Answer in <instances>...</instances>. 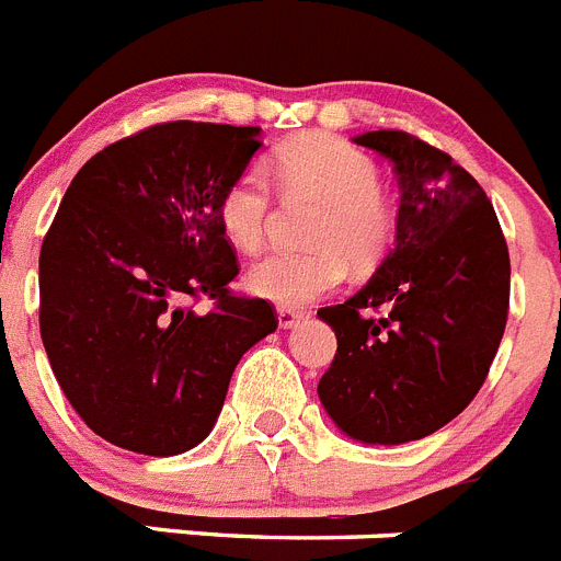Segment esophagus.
<instances>
[{"label": "esophagus", "mask_w": 561, "mask_h": 561, "mask_svg": "<svg viewBox=\"0 0 561 561\" xmlns=\"http://www.w3.org/2000/svg\"><path fill=\"white\" fill-rule=\"evenodd\" d=\"M300 320H304V312H300V309H289V306H280V309H277V327L280 329L298 327Z\"/></svg>", "instance_id": "obj_1"}]
</instances>
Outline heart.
Here are the masks:
<instances>
[{"mask_svg":"<svg viewBox=\"0 0 561 561\" xmlns=\"http://www.w3.org/2000/svg\"><path fill=\"white\" fill-rule=\"evenodd\" d=\"M275 175L286 193L323 201L312 224V249H275L247 270L243 284L261 300L304 306L337 289L354 266L380 261L394 238V213L380 193V170L352 144L309 136L277 152ZM270 181L257 167L238 172L218 201V224L234 249L252 252L270 227Z\"/></svg>","mask_w":561,"mask_h":561,"instance_id":"obj_1","label":"heart"}]
</instances>
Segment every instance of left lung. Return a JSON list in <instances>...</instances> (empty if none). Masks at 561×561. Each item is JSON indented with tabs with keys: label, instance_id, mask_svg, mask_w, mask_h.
Here are the masks:
<instances>
[{
	"label": "left lung",
	"instance_id": "left-lung-1",
	"mask_svg": "<svg viewBox=\"0 0 561 561\" xmlns=\"http://www.w3.org/2000/svg\"><path fill=\"white\" fill-rule=\"evenodd\" d=\"M352 141L389 158L403 198L394 249L357 295L318 312L337 337L318 397L346 437L403 445L451 423L482 389L508 320V247L451 156L400 130ZM380 305L387 314L368 319Z\"/></svg>",
	"mask_w": 561,
	"mask_h": 561
}]
</instances>
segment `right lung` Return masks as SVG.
Returning a JSON list of instances; mask_svg holds the SVG:
<instances>
[{
	"instance_id": "right-lung-1",
	"label": "right lung",
	"mask_w": 561,
	"mask_h": 561,
	"mask_svg": "<svg viewBox=\"0 0 561 561\" xmlns=\"http://www.w3.org/2000/svg\"><path fill=\"white\" fill-rule=\"evenodd\" d=\"M261 127L170 122L122 138L76 172L39 255V329L61 391L107 443L175 457L209 437L243 354L277 329L234 298L218 224ZM209 297V313L185 306Z\"/></svg>"
}]
</instances>
